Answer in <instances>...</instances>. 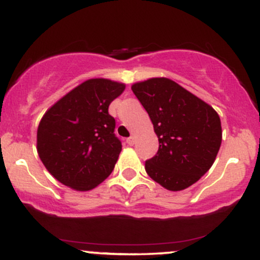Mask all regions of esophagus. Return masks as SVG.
Wrapping results in <instances>:
<instances>
[{
  "instance_id": "1",
  "label": "esophagus",
  "mask_w": 260,
  "mask_h": 260,
  "mask_svg": "<svg viewBox=\"0 0 260 260\" xmlns=\"http://www.w3.org/2000/svg\"><path fill=\"white\" fill-rule=\"evenodd\" d=\"M134 142H136V138H134L133 136L129 137V138H127V144L128 145H133Z\"/></svg>"
}]
</instances>
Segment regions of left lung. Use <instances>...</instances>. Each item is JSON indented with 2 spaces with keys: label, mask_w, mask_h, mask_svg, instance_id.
<instances>
[{
  "label": "left lung",
  "mask_w": 260,
  "mask_h": 260,
  "mask_svg": "<svg viewBox=\"0 0 260 260\" xmlns=\"http://www.w3.org/2000/svg\"><path fill=\"white\" fill-rule=\"evenodd\" d=\"M132 90L147 110L159 138V150L145 171L169 190L196 183L215 161L221 122L215 110L168 78L136 83Z\"/></svg>",
  "instance_id": "1"
}]
</instances>
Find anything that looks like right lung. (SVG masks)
I'll return each instance as SVG.
<instances>
[{"label":"right lung","mask_w":260,"mask_h":260,"mask_svg":"<svg viewBox=\"0 0 260 260\" xmlns=\"http://www.w3.org/2000/svg\"><path fill=\"white\" fill-rule=\"evenodd\" d=\"M124 84L95 78L47 110L38 128V154L56 180L89 190L109 177L122 150L109 106Z\"/></svg>","instance_id":"obj_1"}]
</instances>
